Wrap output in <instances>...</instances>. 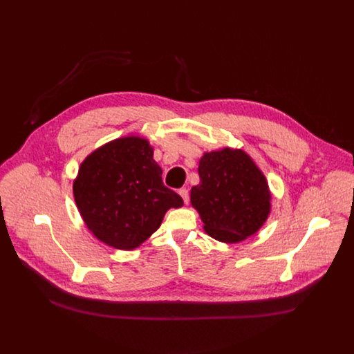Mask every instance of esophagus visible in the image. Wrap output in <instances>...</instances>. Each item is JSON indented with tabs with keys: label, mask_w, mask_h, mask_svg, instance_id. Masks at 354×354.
I'll use <instances>...</instances> for the list:
<instances>
[{
	"label": "esophagus",
	"mask_w": 354,
	"mask_h": 354,
	"mask_svg": "<svg viewBox=\"0 0 354 354\" xmlns=\"http://www.w3.org/2000/svg\"><path fill=\"white\" fill-rule=\"evenodd\" d=\"M179 194H180V197L183 198V201H185V205H187L189 203V192L186 190V189H179V192H178Z\"/></svg>",
	"instance_id": "1"
}]
</instances>
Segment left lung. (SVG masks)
<instances>
[{
    "mask_svg": "<svg viewBox=\"0 0 354 354\" xmlns=\"http://www.w3.org/2000/svg\"><path fill=\"white\" fill-rule=\"evenodd\" d=\"M200 183L190 190L205 231L225 243L257 234L272 210L266 176L245 151L224 147L198 161Z\"/></svg>",
    "mask_w": 354,
    "mask_h": 354,
    "instance_id": "1",
    "label": "left lung"
}]
</instances>
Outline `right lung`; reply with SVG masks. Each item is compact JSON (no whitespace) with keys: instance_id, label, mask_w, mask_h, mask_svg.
Listing matches in <instances>:
<instances>
[{"instance_id":"right-lung-1","label":"right lung","mask_w":354,"mask_h":354,"mask_svg":"<svg viewBox=\"0 0 354 354\" xmlns=\"http://www.w3.org/2000/svg\"><path fill=\"white\" fill-rule=\"evenodd\" d=\"M154 148L140 136L112 140L82 161L73 183L78 212L96 239L131 250L161 225L182 197L164 186Z\"/></svg>"}]
</instances>
